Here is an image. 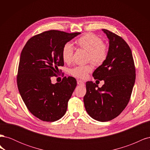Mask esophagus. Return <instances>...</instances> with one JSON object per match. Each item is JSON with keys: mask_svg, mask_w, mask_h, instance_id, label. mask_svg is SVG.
Returning <instances> with one entry per match:
<instances>
[{"mask_svg": "<svg viewBox=\"0 0 150 150\" xmlns=\"http://www.w3.org/2000/svg\"><path fill=\"white\" fill-rule=\"evenodd\" d=\"M77 83H78V85H80V86H84V83L83 81H81V80H78V81H77Z\"/></svg>", "mask_w": 150, "mask_h": 150, "instance_id": "1", "label": "esophagus"}]
</instances>
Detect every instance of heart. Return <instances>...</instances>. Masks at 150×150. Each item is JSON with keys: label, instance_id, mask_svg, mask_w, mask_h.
Masks as SVG:
<instances>
[{"label": "heart", "instance_id": "obj_1", "mask_svg": "<svg viewBox=\"0 0 150 150\" xmlns=\"http://www.w3.org/2000/svg\"><path fill=\"white\" fill-rule=\"evenodd\" d=\"M77 46L88 51V61H91L94 65L101 66L105 62L109 55L107 44L102 42V39L93 33H87L81 36L76 40ZM74 48L69 42L62 47L61 57L66 64H70L73 59ZM93 69L92 64L77 66L71 70V74L76 78L84 79L89 72Z\"/></svg>", "mask_w": 150, "mask_h": 150}]
</instances>
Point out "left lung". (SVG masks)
Instances as JSON below:
<instances>
[{"label": "left lung", "mask_w": 150, "mask_h": 150, "mask_svg": "<svg viewBox=\"0 0 150 150\" xmlns=\"http://www.w3.org/2000/svg\"><path fill=\"white\" fill-rule=\"evenodd\" d=\"M110 40L106 61L93 72L95 79L104 80L101 88L92 81L86 83L84 103L86 111L99 121L112 120L128 104L136 79L133 57L128 44L120 36L103 29Z\"/></svg>", "instance_id": "1"}]
</instances>
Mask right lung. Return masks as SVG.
Segmentation results:
<instances>
[{
  "instance_id": "right-lung-1",
  "label": "right lung",
  "mask_w": 150,
  "mask_h": 150,
  "mask_svg": "<svg viewBox=\"0 0 150 150\" xmlns=\"http://www.w3.org/2000/svg\"><path fill=\"white\" fill-rule=\"evenodd\" d=\"M80 34L45 31L29 39L22 49L17 75L18 89L29 111L43 121H56L67 111L76 80L64 77L61 83L53 84L51 78L61 73L59 68L64 66L63 46Z\"/></svg>"
}]
</instances>
